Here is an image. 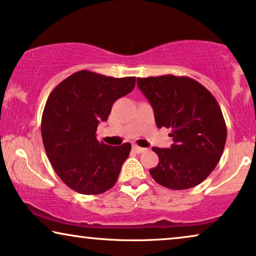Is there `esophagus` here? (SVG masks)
<instances>
[{
  "instance_id": "34e87169",
  "label": "esophagus",
  "mask_w": 256,
  "mask_h": 256,
  "mask_svg": "<svg viewBox=\"0 0 256 256\" xmlns=\"http://www.w3.org/2000/svg\"><path fill=\"white\" fill-rule=\"evenodd\" d=\"M132 150H134L135 152H138V154H141V152H144L146 149V148H142V146H138L134 144V146H132Z\"/></svg>"
}]
</instances>
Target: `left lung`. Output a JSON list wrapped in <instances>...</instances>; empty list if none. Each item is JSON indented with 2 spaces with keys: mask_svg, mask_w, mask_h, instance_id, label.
<instances>
[{
  "mask_svg": "<svg viewBox=\"0 0 256 256\" xmlns=\"http://www.w3.org/2000/svg\"><path fill=\"white\" fill-rule=\"evenodd\" d=\"M152 106L157 127L171 129L170 148H157L158 164L149 170L156 183L171 190L194 188L219 163L227 128L218 101L202 84L174 74L138 78Z\"/></svg>",
  "mask_w": 256,
  "mask_h": 256,
  "instance_id": "1",
  "label": "left lung"
}]
</instances>
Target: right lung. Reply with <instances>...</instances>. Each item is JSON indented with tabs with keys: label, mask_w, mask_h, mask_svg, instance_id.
Wrapping results in <instances>:
<instances>
[{
	"label": "right lung",
	"mask_w": 256,
	"mask_h": 256,
	"mask_svg": "<svg viewBox=\"0 0 256 256\" xmlns=\"http://www.w3.org/2000/svg\"><path fill=\"white\" fill-rule=\"evenodd\" d=\"M135 76L113 78L78 71L54 87L42 115V138L59 178L82 194H100L116 183L130 143L110 146L96 138L113 104L130 93Z\"/></svg>",
	"instance_id": "add662e5"
}]
</instances>
